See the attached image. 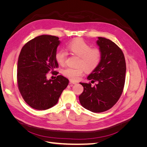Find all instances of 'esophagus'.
<instances>
[{
	"label": "esophagus",
	"mask_w": 147,
	"mask_h": 147,
	"mask_svg": "<svg viewBox=\"0 0 147 147\" xmlns=\"http://www.w3.org/2000/svg\"><path fill=\"white\" fill-rule=\"evenodd\" d=\"M70 83L75 84H77V82H75V81H73V80H70Z\"/></svg>",
	"instance_id": "1"
}]
</instances>
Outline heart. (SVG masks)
Returning <instances> with one entry per match:
<instances>
[{
    "mask_svg": "<svg viewBox=\"0 0 147 147\" xmlns=\"http://www.w3.org/2000/svg\"><path fill=\"white\" fill-rule=\"evenodd\" d=\"M67 49L73 54L78 56L77 67H65L62 70V74L71 80H77L83 74L84 69L88 72L96 69L99 65L102 59V52L98 48H91L90 44L82 38H77L70 42ZM55 58L57 63L64 65L67 56L64 50L56 53Z\"/></svg>",
    "mask_w": 147,
    "mask_h": 147,
    "instance_id": "b5f03b06",
    "label": "heart"
}]
</instances>
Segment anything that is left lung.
I'll list each match as a JSON object with an SVG mask.
<instances>
[{
  "label": "left lung",
  "instance_id": "1",
  "mask_svg": "<svg viewBox=\"0 0 147 147\" xmlns=\"http://www.w3.org/2000/svg\"><path fill=\"white\" fill-rule=\"evenodd\" d=\"M97 45L102 52L101 61L88 77L91 83H80L83 92L79 100L84 108L94 113L111 109L121 96L125 83L126 61L122 50L110 40L98 37Z\"/></svg>",
  "mask_w": 147,
  "mask_h": 147
}]
</instances>
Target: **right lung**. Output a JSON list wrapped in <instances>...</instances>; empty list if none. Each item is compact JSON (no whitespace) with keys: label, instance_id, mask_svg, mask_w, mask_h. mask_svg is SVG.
Instances as JSON below:
<instances>
[{"label":"right lung","instance_id":"1","mask_svg":"<svg viewBox=\"0 0 147 147\" xmlns=\"http://www.w3.org/2000/svg\"><path fill=\"white\" fill-rule=\"evenodd\" d=\"M60 43L59 37L42 35L30 40L21 50L18 86L24 101L34 109L44 110L55 105L69 84V80L62 75L47 79V74L58 67L55 55Z\"/></svg>","mask_w":147,"mask_h":147}]
</instances>
